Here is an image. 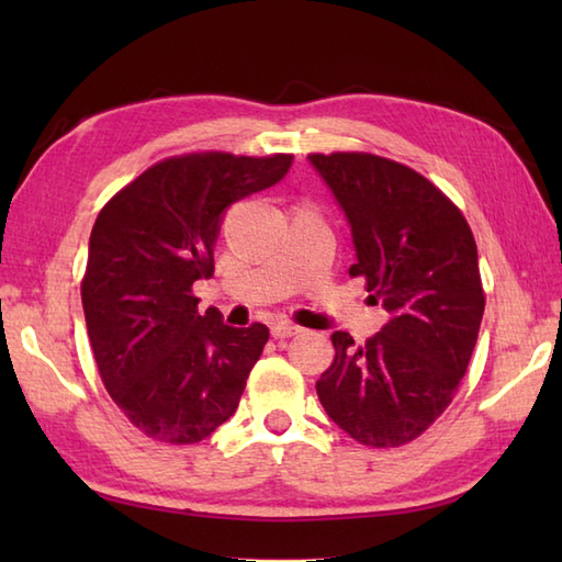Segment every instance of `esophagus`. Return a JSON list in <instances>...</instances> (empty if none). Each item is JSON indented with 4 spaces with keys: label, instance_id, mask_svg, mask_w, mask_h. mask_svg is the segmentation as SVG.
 Returning <instances> with one entry per match:
<instances>
[{
    "label": "esophagus",
    "instance_id": "esophagus-1",
    "mask_svg": "<svg viewBox=\"0 0 562 562\" xmlns=\"http://www.w3.org/2000/svg\"><path fill=\"white\" fill-rule=\"evenodd\" d=\"M270 333H272V338H292V336H296V333H302V328L300 326H294L292 321H274V324L270 326Z\"/></svg>",
    "mask_w": 562,
    "mask_h": 562
}]
</instances>
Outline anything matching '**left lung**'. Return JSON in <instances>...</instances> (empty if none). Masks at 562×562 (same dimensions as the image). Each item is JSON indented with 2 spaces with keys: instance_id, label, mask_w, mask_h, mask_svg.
I'll return each mask as SVG.
<instances>
[{
  "instance_id": "left-lung-1",
  "label": "left lung",
  "mask_w": 562,
  "mask_h": 562,
  "mask_svg": "<svg viewBox=\"0 0 562 562\" xmlns=\"http://www.w3.org/2000/svg\"><path fill=\"white\" fill-rule=\"evenodd\" d=\"M308 159L352 226L350 278L389 312L364 345L333 333L318 401L360 445L403 447L449 408L469 369L485 308L479 248L461 210L411 166L369 151Z\"/></svg>"
}]
</instances>
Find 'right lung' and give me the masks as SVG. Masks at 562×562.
<instances>
[{
  "label": "right lung",
  "instance_id": "obj_1",
  "mask_svg": "<svg viewBox=\"0 0 562 562\" xmlns=\"http://www.w3.org/2000/svg\"><path fill=\"white\" fill-rule=\"evenodd\" d=\"M292 154L193 151L161 159L117 190L89 238L81 304L105 391L142 435L198 445L236 413L266 348L262 324L232 328L198 312L232 202L274 186Z\"/></svg>",
  "mask_w": 562,
  "mask_h": 562
}]
</instances>
